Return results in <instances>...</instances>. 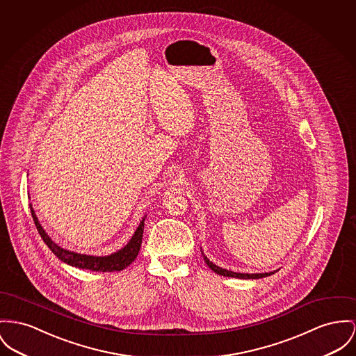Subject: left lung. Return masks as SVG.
<instances>
[{
  "label": "left lung",
  "mask_w": 356,
  "mask_h": 356,
  "mask_svg": "<svg viewBox=\"0 0 356 356\" xmlns=\"http://www.w3.org/2000/svg\"><path fill=\"white\" fill-rule=\"evenodd\" d=\"M204 261L213 270L214 273H217L218 275H222V277H234V278H241V280H258V278H264V277H268V275L274 274V273H263V274H241V273H234V271H229V270H225V268H221V267L216 266V264L209 261L205 255H204Z\"/></svg>",
  "instance_id": "obj_1"
}]
</instances>
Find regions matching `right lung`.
Masks as SVG:
<instances>
[{"instance_id": "add662e5", "label": "right lung", "mask_w": 356, "mask_h": 356, "mask_svg": "<svg viewBox=\"0 0 356 356\" xmlns=\"http://www.w3.org/2000/svg\"><path fill=\"white\" fill-rule=\"evenodd\" d=\"M31 214L33 217L35 225L39 231V235L43 238V241L48 245V248L65 263L78 267V268H85V270H92V271H98V273H112V271H120L124 270L125 267H128L132 261L136 259L139 251H140V245H142L143 231H144V220L143 218L138 227V229L135 231L132 238L128 241V244L125 247H122L118 252L111 254L108 257H93V255H85V254H78L74 251H67L62 247H59L58 244H55L51 237L48 236L46 231L43 229V227L40 225L35 211L31 207ZM145 217V216H144Z\"/></svg>"}]
</instances>
